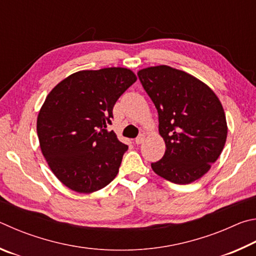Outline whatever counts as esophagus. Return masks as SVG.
Wrapping results in <instances>:
<instances>
[{"label":"esophagus","instance_id":"1","mask_svg":"<svg viewBox=\"0 0 256 256\" xmlns=\"http://www.w3.org/2000/svg\"><path fill=\"white\" fill-rule=\"evenodd\" d=\"M144 138H145L144 135H140L135 140V142H136L137 145H140V144H142V142H144Z\"/></svg>","mask_w":256,"mask_h":256}]
</instances>
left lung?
Listing matches in <instances>:
<instances>
[{"label":"left lung","instance_id":"8db88e82","mask_svg":"<svg viewBox=\"0 0 256 256\" xmlns=\"http://www.w3.org/2000/svg\"><path fill=\"white\" fill-rule=\"evenodd\" d=\"M142 88L158 114L165 154L152 168L176 184L198 180L222 154L227 138L222 106L198 78L166 65L138 72Z\"/></svg>","mask_w":256,"mask_h":256}]
</instances>
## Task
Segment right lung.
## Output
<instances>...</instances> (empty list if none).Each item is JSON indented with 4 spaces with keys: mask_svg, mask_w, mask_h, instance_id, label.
<instances>
[{
    "mask_svg": "<svg viewBox=\"0 0 256 256\" xmlns=\"http://www.w3.org/2000/svg\"><path fill=\"white\" fill-rule=\"evenodd\" d=\"M136 80L122 67L80 70L47 96L37 119L40 148L52 173L70 190L91 194L118 174L128 146L108 126L116 100Z\"/></svg>",
    "mask_w": 256,
    "mask_h": 256,
    "instance_id": "add662e5",
    "label": "right lung"
}]
</instances>
